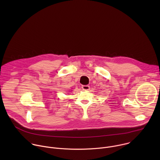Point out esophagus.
I'll return each instance as SVG.
<instances>
[{
    "label": "esophagus",
    "mask_w": 160,
    "mask_h": 160,
    "mask_svg": "<svg viewBox=\"0 0 160 160\" xmlns=\"http://www.w3.org/2000/svg\"><path fill=\"white\" fill-rule=\"evenodd\" d=\"M82 88L83 90H88L90 89V86H88V85H82Z\"/></svg>",
    "instance_id": "34e87169"
}]
</instances>
